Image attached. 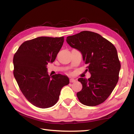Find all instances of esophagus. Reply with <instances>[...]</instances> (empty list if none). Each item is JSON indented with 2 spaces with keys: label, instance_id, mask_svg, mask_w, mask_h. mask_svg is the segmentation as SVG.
I'll use <instances>...</instances> for the list:
<instances>
[{
  "label": "esophagus",
  "instance_id": "obj_1",
  "mask_svg": "<svg viewBox=\"0 0 134 134\" xmlns=\"http://www.w3.org/2000/svg\"><path fill=\"white\" fill-rule=\"evenodd\" d=\"M76 80L75 79H70V83H74V82H76Z\"/></svg>",
  "mask_w": 134,
  "mask_h": 134
}]
</instances>
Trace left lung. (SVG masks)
<instances>
[{"mask_svg":"<svg viewBox=\"0 0 134 134\" xmlns=\"http://www.w3.org/2000/svg\"><path fill=\"white\" fill-rule=\"evenodd\" d=\"M72 48L80 51L91 77L79 78L82 89L77 93L83 105L94 106L104 102L119 80L121 63L116 49L112 43L98 34L84 31L67 37Z\"/></svg>","mask_w":134,"mask_h":134,"instance_id":"1","label":"left lung"}]
</instances>
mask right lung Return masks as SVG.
<instances>
[{"instance_id": "obj_1", "label": "right lung", "mask_w": 134, "mask_h": 134, "mask_svg": "<svg viewBox=\"0 0 134 134\" xmlns=\"http://www.w3.org/2000/svg\"><path fill=\"white\" fill-rule=\"evenodd\" d=\"M64 37H40L25 41L13 56V75L26 99L40 108L57 102L69 79L60 74L49 76L47 65L53 63L64 42Z\"/></svg>"}]
</instances>
